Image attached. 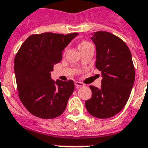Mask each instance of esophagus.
<instances>
[{
    "label": "esophagus",
    "mask_w": 148,
    "mask_h": 148,
    "mask_svg": "<svg viewBox=\"0 0 148 148\" xmlns=\"http://www.w3.org/2000/svg\"><path fill=\"white\" fill-rule=\"evenodd\" d=\"M74 84H75V87H76L77 88H81V87H84V84L83 83L80 82V81H75V82H74Z\"/></svg>",
    "instance_id": "obj_1"
}]
</instances>
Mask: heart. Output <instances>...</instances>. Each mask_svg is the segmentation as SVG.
<instances>
[{
	"instance_id": "1",
	"label": "heart",
	"mask_w": 148,
	"mask_h": 148,
	"mask_svg": "<svg viewBox=\"0 0 148 148\" xmlns=\"http://www.w3.org/2000/svg\"><path fill=\"white\" fill-rule=\"evenodd\" d=\"M88 42H87V41H85V40H83V41H81V43H80V45H79V46H81V45H86V44H88Z\"/></svg>"
}]
</instances>
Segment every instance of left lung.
<instances>
[{
	"instance_id": "8db88e82",
	"label": "left lung",
	"mask_w": 148,
	"mask_h": 148,
	"mask_svg": "<svg viewBox=\"0 0 148 148\" xmlns=\"http://www.w3.org/2000/svg\"><path fill=\"white\" fill-rule=\"evenodd\" d=\"M91 39L96 46V67L101 71V86H90L91 98L85 101L89 114L109 118L124 108L135 78L130 49L124 41L107 31H97Z\"/></svg>"
}]
</instances>
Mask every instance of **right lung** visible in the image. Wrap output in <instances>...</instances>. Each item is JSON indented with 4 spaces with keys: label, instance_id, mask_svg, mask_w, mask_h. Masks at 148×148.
<instances>
[{
    "label": "right lung",
    "instance_id": "right-lung-1",
    "mask_svg": "<svg viewBox=\"0 0 148 148\" xmlns=\"http://www.w3.org/2000/svg\"><path fill=\"white\" fill-rule=\"evenodd\" d=\"M78 33L33 34L23 43L14 58L19 98L29 112L43 119L62 114L74 90L72 80L53 81L51 71L62 59V51Z\"/></svg>",
    "mask_w": 148,
    "mask_h": 148
}]
</instances>
